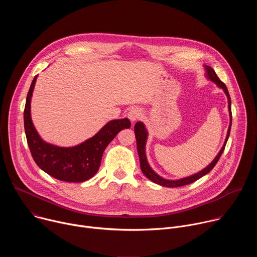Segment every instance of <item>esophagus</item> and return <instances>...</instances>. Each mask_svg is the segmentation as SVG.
Returning a JSON list of instances; mask_svg holds the SVG:
<instances>
[{
    "mask_svg": "<svg viewBox=\"0 0 257 257\" xmlns=\"http://www.w3.org/2000/svg\"><path fill=\"white\" fill-rule=\"evenodd\" d=\"M140 117H141V112L138 108H131L128 113V118L132 123L137 121Z\"/></svg>",
    "mask_w": 257,
    "mask_h": 257,
    "instance_id": "esophagus-1",
    "label": "esophagus"
}]
</instances>
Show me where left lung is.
Segmentation results:
<instances>
[{"label":"left lung","mask_w":257,"mask_h":257,"mask_svg":"<svg viewBox=\"0 0 257 257\" xmlns=\"http://www.w3.org/2000/svg\"><path fill=\"white\" fill-rule=\"evenodd\" d=\"M205 67V71H206V77L211 80L212 82H214L219 88H222L227 97H228V107H229V114H230V126L228 129V133H227V137L225 140V143L223 145V148L219 151V153L217 154V156L214 158V160L206 167L204 168L202 171L186 177L183 179H179V180H167L161 176H159L150 166L148 160H146V155H145V144H146V140H148V130H146L144 124L142 122H137L134 126V131H135V137H136V143H137V152H138V156H139V160H140V168L142 173L145 175L146 178H149L151 181L157 183V184L164 186V187H180V186H185L190 184V183L195 182L196 180H198L199 178L203 177L204 175H206L207 173H209L213 167L216 165V163L218 162L219 158H221L222 154L224 153L226 143L228 141L229 135H230V131H231V125H232V111H231V97L228 91V88L226 87L225 83L219 80V78L217 77V75L215 74L214 70L209 67V66H204Z\"/></svg>","instance_id":"1"}]
</instances>
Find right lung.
<instances>
[{
  "instance_id": "add662e5",
  "label": "right lung",
  "mask_w": 257,
  "mask_h": 257,
  "mask_svg": "<svg viewBox=\"0 0 257 257\" xmlns=\"http://www.w3.org/2000/svg\"><path fill=\"white\" fill-rule=\"evenodd\" d=\"M36 78L38 75L31 82L24 107L25 135L34 162L44 172L60 181L79 183L90 179L98 171L108 143L121 130L130 128V121L127 118L109 121L94 136L72 148L47 143L35 130L30 115V101Z\"/></svg>"
}]
</instances>
